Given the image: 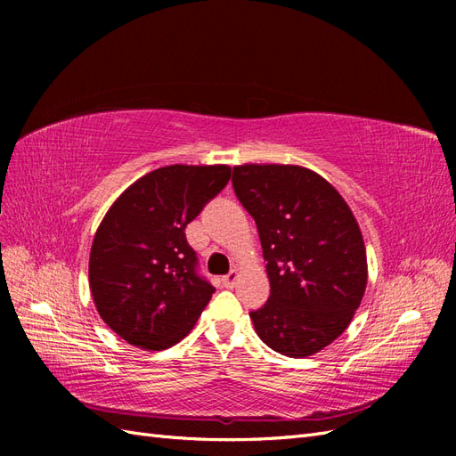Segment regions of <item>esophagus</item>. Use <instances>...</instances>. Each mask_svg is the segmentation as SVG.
<instances>
[{
	"label": "esophagus",
	"instance_id": "1",
	"mask_svg": "<svg viewBox=\"0 0 456 456\" xmlns=\"http://www.w3.org/2000/svg\"><path fill=\"white\" fill-rule=\"evenodd\" d=\"M236 281H238V272H230L228 275H224V278H223V283L228 289H232L233 285H236Z\"/></svg>",
	"mask_w": 456,
	"mask_h": 456
}]
</instances>
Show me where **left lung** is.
Instances as JSON below:
<instances>
[{"instance_id": "8db88e82", "label": "left lung", "mask_w": 456, "mask_h": 456, "mask_svg": "<svg viewBox=\"0 0 456 456\" xmlns=\"http://www.w3.org/2000/svg\"><path fill=\"white\" fill-rule=\"evenodd\" d=\"M233 191L258 228L270 298L251 312L260 340L306 357L338 338L367 287L362 230L323 176L298 165L233 167Z\"/></svg>"}]
</instances>
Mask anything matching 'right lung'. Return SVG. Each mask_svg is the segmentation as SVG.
Masks as SVG:
<instances>
[{
    "instance_id": "obj_1",
    "label": "right lung",
    "mask_w": 456,
    "mask_h": 456,
    "mask_svg": "<svg viewBox=\"0 0 456 456\" xmlns=\"http://www.w3.org/2000/svg\"><path fill=\"white\" fill-rule=\"evenodd\" d=\"M232 176L228 165H167L133 183L94 233L89 287L102 322L142 350L196 325L215 287L198 273L186 226Z\"/></svg>"
}]
</instances>
